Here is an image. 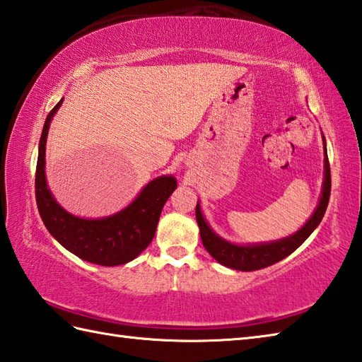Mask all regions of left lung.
Instances as JSON below:
<instances>
[{"instance_id": "obj_1", "label": "left lung", "mask_w": 362, "mask_h": 362, "mask_svg": "<svg viewBox=\"0 0 362 362\" xmlns=\"http://www.w3.org/2000/svg\"><path fill=\"white\" fill-rule=\"evenodd\" d=\"M322 141H324V183H322V193L319 197V204L316 210L311 214V218L305 222V226L281 240L271 241V243H259V244H235L230 243L224 238H221L213 228L209 226V222L204 218L201 204L197 201L196 205V221L199 230H201V238L205 250L218 261V263L224 264L235 271H258L267 266H272L279 263L283 258L291 255L292 252L302 245L306 238H308L314 230L320 224L322 218L327 211L328 201H329V191H332V174H329V163L327 156V143L325 136L322 135Z\"/></svg>"}]
</instances>
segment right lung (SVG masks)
<instances>
[{
  "mask_svg": "<svg viewBox=\"0 0 362 362\" xmlns=\"http://www.w3.org/2000/svg\"><path fill=\"white\" fill-rule=\"evenodd\" d=\"M48 113L38 143L35 173V201L38 213L48 232L64 245L88 263L99 266H119L135 259L151 244L156 235L163 205L177 188L174 175H160L144 185L126 209L105 218H79L68 213L54 199L45 174L46 138L54 115L62 105Z\"/></svg>",
  "mask_w": 362,
  "mask_h": 362,
  "instance_id": "1",
  "label": "right lung"
}]
</instances>
